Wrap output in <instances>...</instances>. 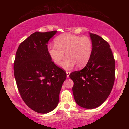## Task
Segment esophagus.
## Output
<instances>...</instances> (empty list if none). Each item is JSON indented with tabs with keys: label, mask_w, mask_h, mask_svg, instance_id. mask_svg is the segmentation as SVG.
<instances>
[{
	"label": "esophagus",
	"mask_w": 129,
	"mask_h": 129,
	"mask_svg": "<svg viewBox=\"0 0 129 129\" xmlns=\"http://www.w3.org/2000/svg\"><path fill=\"white\" fill-rule=\"evenodd\" d=\"M66 74H67V78H69L70 74V72H66Z\"/></svg>",
	"instance_id": "34e87169"
}]
</instances>
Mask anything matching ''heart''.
<instances>
[{
  "label": "heart",
  "mask_w": 129,
  "mask_h": 129,
  "mask_svg": "<svg viewBox=\"0 0 129 129\" xmlns=\"http://www.w3.org/2000/svg\"><path fill=\"white\" fill-rule=\"evenodd\" d=\"M54 44L48 46V55L53 63L59 66L66 53L67 57L61 67L66 70L72 69L75 65L79 69L84 67L92 55L93 42L87 36L66 33L56 37Z\"/></svg>",
  "instance_id": "b5f03b06"
}]
</instances>
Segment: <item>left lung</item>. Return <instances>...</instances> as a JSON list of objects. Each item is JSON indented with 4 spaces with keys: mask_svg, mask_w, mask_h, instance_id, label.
Returning a JSON list of instances; mask_svg holds the SVG:
<instances>
[{
    "mask_svg": "<svg viewBox=\"0 0 129 129\" xmlns=\"http://www.w3.org/2000/svg\"><path fill=\"white\" fill-rule=\"evenodd\" d=\"M93 53L83 69L70 74L74 84L72 91L80 107L94 109L105 101L115 82V61L110 47L103 38L89 33Z\"/></svg>",
    "mask_w": 129,
    "mask_h": 129,
    "instance_id": "8db88e82",
    "label": "left lung"
}]
</instances>
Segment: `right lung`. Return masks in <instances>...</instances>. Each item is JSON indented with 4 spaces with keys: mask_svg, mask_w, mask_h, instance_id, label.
<instances>
[{
    "mask_svg": "<svg viewBox=\"0 0 129 129\" xmlns=\"http://www.w3.org/2000/svg\"><path fill=\"white\" fill-rule=\"evenodd\" d=\"M57 31L35 32L20 44L16 53L14 75L22 100L39 113L57 107L66 73L51 61L48 41Z\"/></svg>",
    "mask_w": 129,
    "mask_h": 129,
    "instance_id": "right-lung-1",
    "label": "right lung"
}]
</instances>
